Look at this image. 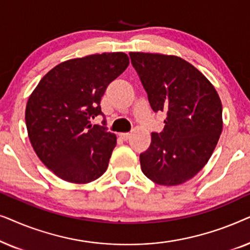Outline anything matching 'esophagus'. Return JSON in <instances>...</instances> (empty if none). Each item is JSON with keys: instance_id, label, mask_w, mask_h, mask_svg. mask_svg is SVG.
<instances>
[{"instance_id": "esophagus-1", "label": "esophagus", "mask_w": 250, "mask_h": 250, "mask_svg": "<svg viewBox=\"0 0 250 250\" xmlns=\"http://www.w3.org/2000/svg\"><path fill=\"white\" fill-rule=\"evenodd\" d=\"M119 136H121V139L124 140V141H127V140L131 138V134H129V133H121Z\"/></svg>"}]
</instances>
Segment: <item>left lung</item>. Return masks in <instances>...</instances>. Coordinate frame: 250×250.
<instances>
[{"label":"left lung","mask_w":250,"mask_h":250,"mask_svg":"<svg viewBox=\"0 0 250 250\" xmlns=\"http://www.w3.org/2000/svg\"><path fill=\"white\" fill-rule=\"evenodd\" d=\"M155 112L165 126L151 133L140 155L145 175L159 186H179L197 175L209 160L223 128L222 102L213 84L182 58L129 52Z\"/></svg>","instance_id":"obj_1"}]
</instances>
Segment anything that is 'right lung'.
Masks as SVG:
<instances>
[{"label": "right lung", "instance_id": "obj_1", "mask_svg": "<svg viewBox=\"0 0 250 250\" xmlns=\"http://www.w3.org/2000/svg\"><path fill=\"white\" fill-rule=\"evenodd\" d=\"M128 63L124 52L63 61L29 95L25 119L30 143L58 177L85 184L107 170L117 138L104 126H92L90 119L102 115L100 101L105 88Z\"/></svg>", "mask_w": 250, "mask_h": 250}]
</instances>
